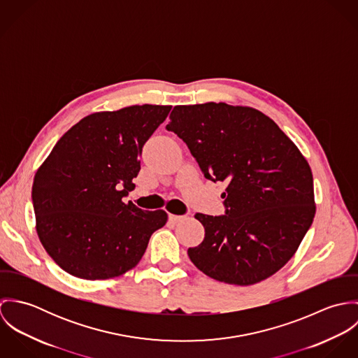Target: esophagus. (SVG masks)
Returning <instances> with one entry per match:
<instances>
[{
    "instance_id": "esophagus-1",
    "label": "esophagus",
    "mask_w": 358,
    "mask_h": 358,
    "mask_svg": "<svg viewBox=\"0 0 358 358\" xmlns=\"http://www.w3.org/2000/svg\"><path fill=\"white\" fill-rule=\"evenodd\" d=\"M185 219V216H180V215H169V220L172 223H178V222H182Z\"/></svg>"
}]
</instances>
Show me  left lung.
Returning <instances> with one entry per match:
<instances>
[{"label":"left lung","mask_w":358,"mask_h":358,"mask_svg":"<svg viewBox=\"0 0 358 358\" xmlns=\"http://www.w3.org/2000/svg\"><path fill=\"white\" fill-rule=\"evenodd\" d=\"M168 131L205 178L226 182V215L196 213L204 241L189 248L208 277L252 285L277 273L299 248L314 215L313 173L296 145L262 111L227 103L175 106Z\"/></svg>","instance_id":"left-lung-1"}]
</instances>
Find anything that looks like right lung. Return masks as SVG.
Wrapping results in <instances>:
<instances>
[{
	"label": "right lung",
	"mask_w": 358,
	"mask_h": 358,
	"mask_svg": "<svg viewBox=\"0 0 358 358\" xmlns=\"http://www.w3.org/2000/svg\"><path fill=\"white\" fill-rule=\"evenodd\" d=\"M171 106L142 104L84 117L37 169L31 199L38 238L69 274L107 280L134 268L168 215L125 204L143 145Z\"/></svg>",
	"instance_id": "right-lung-1"
}]
</instances>
